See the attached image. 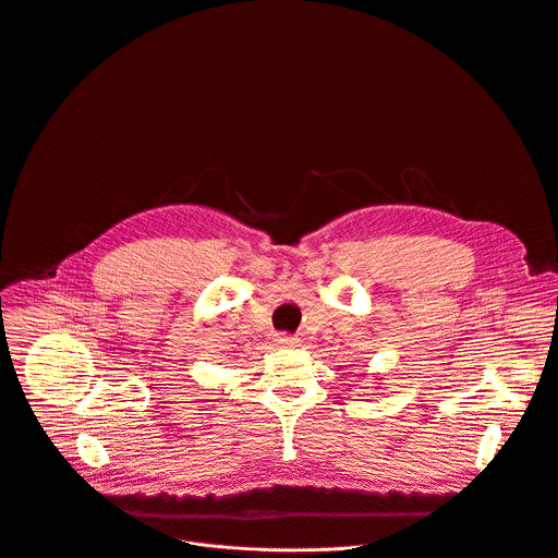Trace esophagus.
<instances>
[{
	"instance_id": "34e87169",
	"label": "esophagus",
	"mask_w": 558,
	"mask_h": 558,
	"mask_svg": "<svg viewBox=\"0 0 558 558\" xmlns=\"http://www.w3.org/2000/svg\"><path fill=\"white\" fill-rule=\"evenodd\" d=\"M276 342L280 347H295L298 344V338L291 336V333H276Z\"/></svg>"
}]
</instances>
